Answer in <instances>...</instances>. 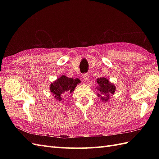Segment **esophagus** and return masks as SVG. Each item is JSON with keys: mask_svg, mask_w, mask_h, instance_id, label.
I'll use <instances>...</instances> for the list:
<instances>
[{"mask_svg": "<svg viewBox=\"0 0 159 159\" xmlns=\"http://www.w3.org/2000/svg\"><path fill=\"white\" fill-rule=\"evenodd\" d=\"M83 78L85 80H89V74H83Z\"/></svg>", "mask_w": 159, "mask_h": 159, "instance_id": "obj_1", "label": "esophagus"}]
</instances>
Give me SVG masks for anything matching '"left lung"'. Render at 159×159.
Listing matches in <instances>:
<instances>
[{"instance_id":"obj_1","label":"left lung","mask_w":159,"mask_h":159,"mask_svg":"<svg viewBox=\"0 0 159 159\" xmlns=\"http://www.w3.org/2000/svg\"><path fill=\"white\" fill-rule=\"evenodd\" d=\"M98 86L96 89L98 92L97 96L100 98L102 102H108L110 99V96L113 95L116 91V87L113 83L105 77H100L96 80Z\"/></svg>"}]
</instances>
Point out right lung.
Instances as JSON below:
<instances>
[{
    "instance_id": "1",
    "label": "right lung",
    "mask_w": 159,
    "mask_h": 159,
    "mask_svg": "<svg viewBox=\"0 0 159 159\" xmlns=\"http://www.w3.org/2000/svg\"><path fill=\"white\" fill-rule=\"evenodd\" d=\"M80 83L79 79H72L62 75L50 84V90L57 100L61 101L64 97L72 93Z\"/></svg>"
}]
</instances>
